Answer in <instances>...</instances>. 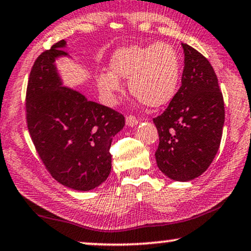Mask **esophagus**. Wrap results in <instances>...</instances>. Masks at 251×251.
Instances as JSON below:
<instances>
[{"instance_id":"34e87169","label":"esophagus","mask_w":251,"mask_h":251,"mask_svg":"<svg viewBox=\"0 0 251 251\" xmlns=\"http://www.w3.org/2000/svg\"><path fill=\"white\" fill-rule=\"evenodd\" d=\"M126 125H128L129 126H136L137 123H138V119L134 117V115L130 114V115H128V117L126 118Z\"/></svg>"}]
</instances>
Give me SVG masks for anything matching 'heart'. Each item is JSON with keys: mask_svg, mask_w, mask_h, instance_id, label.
<instances>
[{"mask_svg": "<svg viewBox=\"0 0 251 251\" xmlns=\"http://www.w3.org/2000/svg\"><path fill=\"white\" fill-rule=\"evenodd\" d=\"M110 68L112 72L99 77L100 89L110 99H114L122 88L119 78L129 79L132 95L151 107L169 104L179 89V54L165 43L122 47L112 56Z\"/></svg>", "mask_w": 251, "mask_h": 251, "instance_id": "obj_1", "label": "heart"}]
</instances>
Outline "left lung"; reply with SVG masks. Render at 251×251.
Returning a JSON list of instances; mask_svg holds the SVG:
<instances>
[{"instance_id": "8db88e82", "label": "left lung", "mask_w": 251, "mask_h": 251, "mask_svg": "<svg viewBox=\"0 0 251 251\" xmlns=\"http://www.w3.org/2000/svg\"><path fill=\"white\" fill-rule=\"evenodd\" d=\"M182 47V85L152 121L159 137L155 151L158 169L172 180L190 181L208 169L219 151L224 100L208 60L188 44Z\"/></svg>"}]
</instances>
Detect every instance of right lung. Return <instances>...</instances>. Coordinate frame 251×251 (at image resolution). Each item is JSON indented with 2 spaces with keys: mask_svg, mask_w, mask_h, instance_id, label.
Here are the masks:
<instances>
[{
  "mask_svg": "<svg viewBox=\"0 0 251 251\" xmlns=\"http://www.w3.org/2000/svg\"><path fill=\"white\" fill-rule=\"evenodd\" d=\"M64 41L43 52L32 65L26 92V120L36 151L50 176L79 191L99 187L111 172V144L125 117L62 87L54 61Z\"/></svg>",
  "mask_w": 251,
  "mask_h": 251,
  "instance_id": "add662e5",
  "label": "right lung"
}]
</instances>
